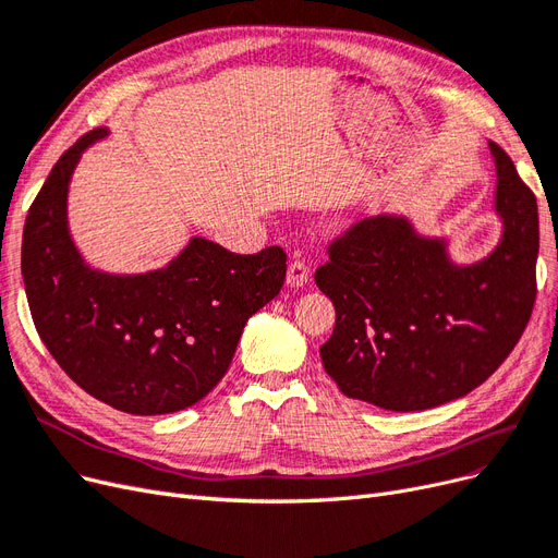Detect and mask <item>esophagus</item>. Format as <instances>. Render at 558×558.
Instances as JSON below:
<instances>
[{
  "label": "esophagus",
  "instance_id": "esophagus-1",
  "mask_svg": "<svg viewBox=\"0 0 558 558\" xmlns=\"http://www.w3.org/2000/svg\"><path fill=\"white\" fill-rule=\"evenodd\" d=\"M308 278H311V268L303 259H294L290 266H287V287H292V290L303 287L308 282Z\"/></svg>",
  "mask_w": 558,
  "mask_h": 558
}]
</instances>
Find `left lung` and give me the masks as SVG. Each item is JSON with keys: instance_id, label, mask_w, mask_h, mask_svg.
<instances>
[{"instance_id": "8db88e82", "label": "left lung", "mask_w": 558, "mask_h": 558, "mask_svg": "<svg viewBox=\"0 0 558 558\" xmlns=\"http://www.w3.org/2000/svg\"><path fill=\"white\" fill-rule=\"evenodd\" d=\"M496 161L502 239L471 266L449 262L399 215L352 225L329 245L315 282L336 305L322 364L350 399L410 412L465 397L508 359L535 303L537 204L512 159Z\"/></svg>"}]
</instances>
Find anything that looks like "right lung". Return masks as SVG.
Masks as SVG:
<instances>
[{"label":"right lung","instance_id":"1","mask_svg":"<svg viewBox=\"0 0 558 558\" xmlns=\"http://www.w3.org/2000/svg\"><path fill=\"white\" fill-rule=\"evenodd\" d=\"M81 136L48 173L23 231V280L34 327L89 397L130 415H167L222 380L245 322L276 299L287 274L278 245L236 255L194 236L165 268L113 276L89 268L71 241L66 192Z\"/></svg>","mask_w":558,"mask_h":558}]
</instances>
